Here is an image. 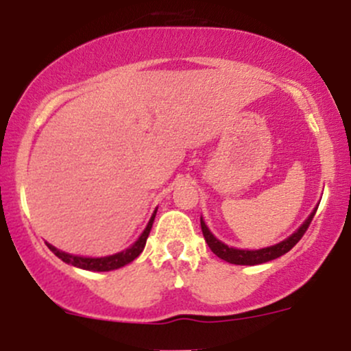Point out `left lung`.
Here are the masks:
<instances>
[{"label":"left lung","instance_id":"1","mask_svg":"<svg viewBox=\"0 0 351 351\" xmlns=\"http://www.w3.org/2000/svg\"><path fill=\"white\" fill-rule=\"evenodd\" d=\"M315 213H317V208L310 213V216L304 221V224H302V226L297 229L292 236H289L287 239H284L282 243L276 245H271V247L257 249V251H245V249L229 247V245L221 243V241L216 239V237L213 236V232L209 231L206 223L203 221V217H201V231H203V236L204 239H206L209 249H211V251L215 252L217 257H221L223 261H226L229 264H237V265H256V264L269 263V261L277 259V257L284 256L285 252L291 251L293 245L302 239V236L305 234V231H307L310 223H312Z\"/></svg>","mask_w":351,"mask_h":351}]
</instances>
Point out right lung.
Returning <instances> with one entry per match:
<instances>
[{"mask_svg": "<svg viewBox=\"0 0 351 351\" xmlns=\"http://www.w3.org/2000/svg\"><path fill=\"white\" fill-rule=\"evenodd\" d=\"M155 215H156V209L153 211V215L148 221L147 228L142 232V236L135 241L134 244L130 245L128 249H125L122 252H117L114 256H106V257H80V256H72V254L62 252L59 249H56L52 244H47V247L51 249L56 256L59 257L60 261H64L66 264L74 265V267L79 269H86V271H94V272H107V271H115V269L123 267V265L130 264L132 261L136 259L143 251L145 244H147V237L150 234L152 226H153V221H155Z\"/></svg>", "mask_w": 351, "mask_h": 351, "instance_id": "1", "label": "right lung"}]
</instances>
